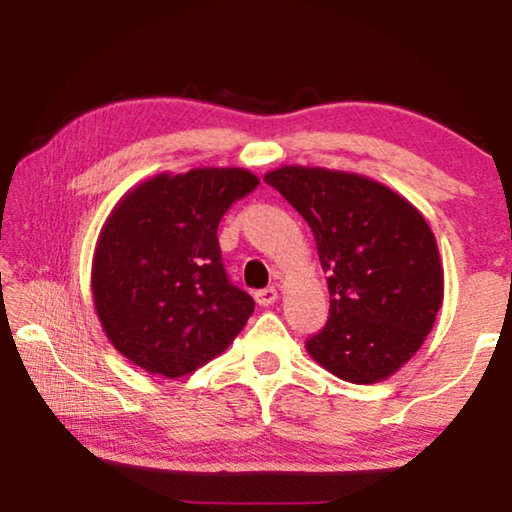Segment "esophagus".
I'll list each match as a JSON object with an SVG mask.
<instances>
[{
  "label": "esophagus",
  "mask_w": 512,
  "mask_h": 512,
  "mask_svg": "<svg viewBox=\"0 0 512 512\" xmlns=\"http://www.w3.org/2000/svg\"><path fill=\"white\" fill-rule=\"evenodd\" d=\"M277 300H279V291L275 289V286H268V289H263V291L256 293V303L263 305V307L275 305Z\"/></svg>",
  "instance_id": "obj_1"
}]
</instances>
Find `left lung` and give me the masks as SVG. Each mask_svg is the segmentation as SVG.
<instances>
[{
  "instance_id": "left-lung-1",
  "label": "left lung",
  "mask_w": 512,
  "mask_h": 512,
  "mask_svg": "<svg viewBox=\"0 0 512 512\" xmlns=\"http://www.w3.org/2000/svg\"><path fill=\"white\" fill-rule=\"evenodd\" d=\"M263 179L312 228L328 272L331 312L307 354L345 382L387 380L419 352L443 305V261L424 214L356 172L282 165Z\"/></svg>"
}]
</instances>
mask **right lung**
<instances>
[{
	"label": "right lung",
	"mask_w": 512,
	"mask_h": 512,
	"mask_svg": "<svg viewBox=\"0 0 512 512\" xmlns=\"http://www.w3.org/2000/svg\"><path fill=\"white\" fill-rule=\"evenodd\" d=\"M256 186L242 167H195L153 174L116 202L97 237L90 291L125 359L181 377L233 345L254 298L228 282L216 228Z\"/></svg>",
	"instance_id": "1"
}]
</instances>
